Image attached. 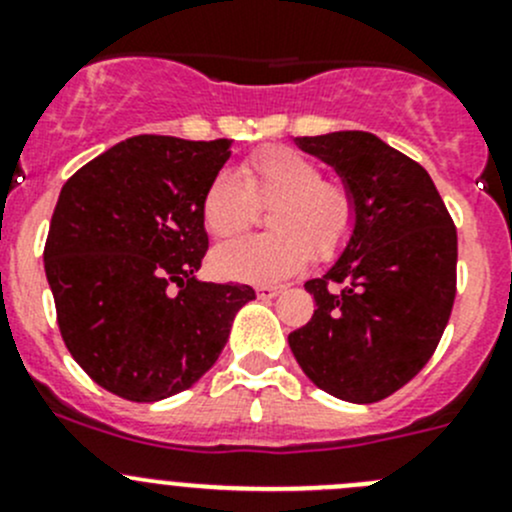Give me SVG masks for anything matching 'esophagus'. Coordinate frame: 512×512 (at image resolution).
Listing matches in <instances>:
<instances>
[{
	"instance_id": "34e87169",
	"label": "esophagus",
	"mask_w": 512,
	"mask_h": 512,
	"mask_svg": "<svg viewBox=\"0 0 512 512\" xmlns=\"http://www.w3.org/2000/svg\"><path fill=\"white\" fill-rule=\"evenodd\" d=\"M255 292H257V297L272 299V297H280V294L285 292V287H282V285H260L255 289Z\"/></svg>"
}]
</instances>
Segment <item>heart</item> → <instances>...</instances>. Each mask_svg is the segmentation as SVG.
I'll return each instance as SVG.
<instances>
[{
	"mask_svg": "<svg viewBox=\"0 0 512 512\" xmlns=\"http://www.w3.org/2000/svg\"><path fill=\"white\" fill-rule=\"evenodd\" d=\"M255 200L275 203L267 235H242L213 250V270L225 280L272 285L297 275L309 257L329 260L352 237L356 203L339 180H324L317 160L292 148H262L242 163L240 175L220 170L200 203L203 223L215 237L242 230Z\"/></svg>",
	"mask_w": 512,
	"mask_h": 512,
	"instance_id": "1",
	"label": "heart"
}]
</instances>
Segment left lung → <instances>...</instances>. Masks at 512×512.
I'll list each match as a JSON object with an SVG mask.
<instances>
[{
    "instance_id": "1",
    "label": "left lung",
    "mask_w": 512,
    "mask_h": 512,
    "mask_svg": "<svg viewBox=\"0 0 512 512\" xmlns=\"http://www.w3.org/2000/svg\"><path fill=\"white\" fill-rule=\"evenodd\" d=\"M352 190L356 223L342 255L304 282L314 317L289 349L314 386L374 404L436 352L456 299L458 237L431 175L366 131L294 138Z\"/></svg>"
}]
</instances>
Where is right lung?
Segmentation results:
<instances>
[{
    "label": "right lung",
    "mask_w": 512,
    "mask_h": 512,
    "mask_svg": "<svg viewBox=\"0 0 512 512\" xmlns=\"http://www.w3.org/2000/svg\"><path fill=\"white\" fill-rule=\"evenodd\" d=\"M230 141L133 136L76 170L51 215L44 270L61 337L111 394L160 401L190 389L225 349L247 285L195 277L203 193Z\"/></svg>",
    "instance_id": "1"
}]
</instances>
